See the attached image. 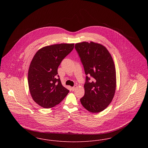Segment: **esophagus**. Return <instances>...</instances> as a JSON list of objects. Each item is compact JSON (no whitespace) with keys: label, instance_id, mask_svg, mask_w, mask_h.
<instances>
[{"label":"esophagus","instance_id":"obj_1","mask_svg":"<svg viewBox=\"0 0 148 148\" xmlns=\"http://www.w3.org/2000/svg\"><path fill=\"white\" fill-rule=\"evenodd\" d=\"M76 88H77V85H74V86L71 87V90H72V91H74Z\"/></svg>","mask_w":148,"mask_h":148}]
</instances>
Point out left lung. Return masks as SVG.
Masks as SVG:
<instances>
[{"label": "left lung", "mask_w": 148, "mask_h": 148, "mask_svg": "<svg viewBox=\"0 0 148 148\" xmlns=\"http://www.w3.org/2000/svg\"><path fill=\"white\" fill-rule=\"evenodd\" d=\"M75 49L86 75L85 94L80 102L89 112H100L109 105L115 94L116 71L113 58L105 47L92 42L77 43Z\"/></svg>", "instance_id": "obj_1"}]
</instances>
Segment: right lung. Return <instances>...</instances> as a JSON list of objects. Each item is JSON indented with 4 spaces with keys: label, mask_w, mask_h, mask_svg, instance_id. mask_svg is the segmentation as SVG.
Segmentation results:
<instances>
[{
    "label": "right lung",
    "mask_w": 148,
    "mask_h": 148,
    "mask_svg": "<svg viewBox=\"0 0 148 148\" xmlns=\"http://www.w3.org/2000/svg\"><path fill=\"white\" fill-rule=\"evenodd\" d=\"M74 46V44L47 46L39 50L33 57L29 68V88L32 98L39 106L53 107L68 94L69 90L62 85L58 75V68Z\"/></svg>",
    "instance_id": "obj_1"
}]
</instances>
